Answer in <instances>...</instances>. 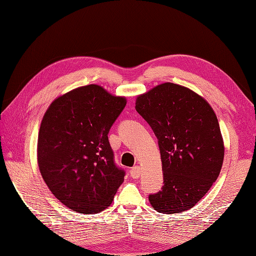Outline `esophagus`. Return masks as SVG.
<instances>
[{"instance_id": "1", "label": "esophagus", "mask_w": 256, "mask_h": 256, "mask_svg": "<svg viewBox=\"0 0 256 256\" xmlns=\"http://www.w3.org/2000/svg\"><path fill=\"white\" fill-rule=\"evenodd\" d=\"M130 175H131V177L132 178H138L140 177V175H141V168H140V166H134V168H130Z\"/></svg>"}]
</instances>
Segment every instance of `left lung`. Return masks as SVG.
<instances>
[{
	"label": "left lung",
	"instance_id": "obj_1",
	"mask_svg": "<svg viewBox=\"0 0 256 256\" xmlns=\"http://www.w3.org/2000/svg\"><path fill=\"white\" fill-rule=\"evenodd\" d=\"M158 138L164 187L150 196L154 210L177 214L200 202L218 178L224 142L212 106L196 92L166 82L136 99Z\"/></svg>",
	"mask_w": 256,
	"mask_h": 256
}]
</instances>
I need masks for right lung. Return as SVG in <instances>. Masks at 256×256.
Instances as JSON below:
<instances>
[{"label": "right lung", "instance_id": "obj_1", "mask_svg": "<svg viewBox=\"0 0 256 256\" xmlns=\"http://www.w3.org/2000/svg\"><path fill=\"white\" fill-rule=\"evenodd\" d=\"M126 104V97L90 84L58 96L44 114L38 168L52 194L74 212H102L124 182L108 134Z\"/></svg>", "mask_w": 256, "mask_h": 256}]
</instances>
